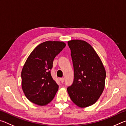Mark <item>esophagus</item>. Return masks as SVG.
I'll use <instances>...</instances> for the list:
<instances>
[{
    "label": "esophagus",
    "instance_id": "1",
    "mask_svg": "<svg viewBox=\"0 0 126 126\" xmlns=\"http://www.w3.org/2000/svg\"><path fill=\"white\" fill-rule=\"evenodd\" d=\"M60 80H61V83H63L64 82V78H62L60 79Z\"/></svg>",
    "mask_w": 126,
    "mask_h": 126
}]
</instances>
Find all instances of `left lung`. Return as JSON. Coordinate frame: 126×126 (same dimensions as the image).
Listing matches in <instances>:
<instances>
[{
    "mask_svg": "<svg viewBox=\"0 0 126 126\" xmlns=\"http://www.w3.org/2000/svg\"><path fill=\"white\" fill-rule=\"evenodd\" d=\"M71 51L74 79L67 91L79 107L92 105L104 88L106 73L101 59L88 43L82 40L68 42Z\"/></svg>",
    "mask_w": 126,
    "mask_h": 126,
    "instance_id": "8db88e82",
    "label": "left lung"
}]
</instances>
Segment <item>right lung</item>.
Returning <instances> with one entry per match:
<instances>
[{
	"label": "right lung",
	"mask_w": 126,
	"mask_h": 126,
	"mask_svg": "<svg viewBox=\"0 0 126 126\" xmlns=\"http://www.w3.org/2000/svg\"><path fill=\"white\" fill-rule=\"evenodd\" d=\"M65 46L63 42H43L27 58L21 73L22 86L25 95L32 103L44 106L54 98L59 86L50 70L54 58Z\"/></svg>",
	"instance_id": "right-lung-1"
}]
</instances>
